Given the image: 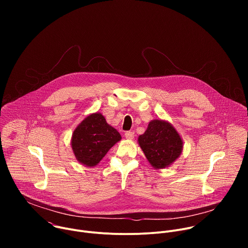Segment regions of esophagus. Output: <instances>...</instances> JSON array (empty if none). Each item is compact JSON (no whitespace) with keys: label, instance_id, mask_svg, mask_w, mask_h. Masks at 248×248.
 Instances as JSON below:
<instances>
[{"label":"esophagus","instance_id":"34e87169","mask_svg":"<svg viewBox=\"0 0 248 248\" xmlns=\"http://www.w3.org/2000/svg\"><path fill=\"white\" fill-rule=\"evenodd\" d=\"M124 136H125V138H127V139H133V137H134V132H133V131H126V132L124 133Z\"/></svg>","mask_w":248,"mask_h":248}]
</instances>
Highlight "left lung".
Listing matches in <instances>:
<instances>
[{"instance_id":"1","label":"left lung","mask_w":248,"mask_h":248,"mask_svg":"<svg viewBox=\"0 0 248 248\" xmlns=\"http://www.w3.org/2000/svg\"><path fill=\"white\" fill-rule=\"evenodd\" d=\"M138 144L150 165L161 170L176 161L184 149V141L174 126L165 120H152L138 136Z\"/></svg>"}]
</instances>
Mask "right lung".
I'll return each instance as SVG.
<instances>
[{
    "instance_id": "add662e5",
    "label": "right lung",
    "mask_w": 248,
    "mask_h": 248,
    "mask_svg": "<svg viewBox=\"0 0 248 248\" xmlns=\"http://www.w3.org/2000/svg\"><path fill=\"white\" fill-rule=\"evenodd\" d=\"M122 139L119 131L101 113L86 116L73 132L70 145L76 159L85 167H95Z\"/></svg>"
}]
</instances>
